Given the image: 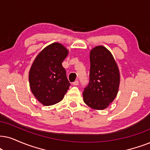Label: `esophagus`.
Masks as SVG:
<instances>
[{"mask_svg":"<svg viewBox=\"0 0 150 150\" xmlns=\"http://www.w3.org/2000/svg\"><path fill=\"white\" fill-rule=\"evenodd\" d=\"M79 84V81L78 80H75L74 82H73V85L74 86H77Z\"/></svg>","mask_w":150,"mask_h":150,"instance_id":"1","label":"esophagus"}]
</instances>
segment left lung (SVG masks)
I'll list each match as a JSON object with an SVG mask.
<instances>
[{
  "instance_id": "1",
  "label": "left lung",
  "mask_w": 150,
  "mask_h": 150,
  "mask_svg": "<svg viewBox=\"0 0 150 150\" xmlns=\"http://www.w3.org/2000/svg\"><path fill=\"white\" fill-rule=\"evenodd\" d=\"M90 62L89 82L83 92L84 102L92 109H105L118 92V68L111 53L102 45L91 50Z\"/></svg>"
}]
</instances>
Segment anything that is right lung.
Masks as SVG:
<instances>
[{"label":"right lung","mask_w":150,"mask_h":150,"mask_svg":"<svg viewBox=\"0 0 150 150\" xmlns=\"http://www.w3.org/2000/svg\"><path fill=\"white\" fill-rule=\"evenodd\" d=\"M69 51L59 43L48 45L38 54L29 73L30 86L35 98L45 106L63 99L71 84L62 62Z\"/></svg>","instance_id":"right-lung-1"}]
</instances>
